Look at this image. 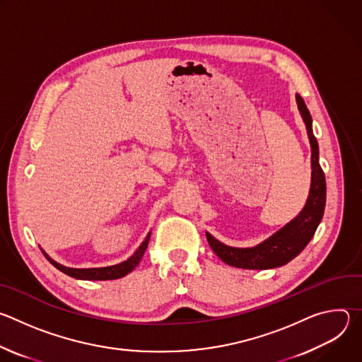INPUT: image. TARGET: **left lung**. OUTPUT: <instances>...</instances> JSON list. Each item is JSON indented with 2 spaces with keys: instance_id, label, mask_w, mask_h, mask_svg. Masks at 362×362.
<instances>
[{
  "instance_id": "left-lung-1",
  "label": "left lung",
  "mask_w": 362,
  "mask_h": 362,
  "mask_svg": "<svg viewBox=\"0 0 362 362\" xmlns=\"http://www.w3.org/2000/svg\"><path fill=\"white\" fill-rule=\"evenodd\" d=\"M296 105L306 127L309 144H311L313 172L306 203L291 222L252 247H233L225 245L209 232H206V239L214 252L230 267L242 269H272L282 267L303 250L321 223L327 200L325 175L320 166V148L313 132V117L299 94H296Z\"/></svg>"
}]
</instances>
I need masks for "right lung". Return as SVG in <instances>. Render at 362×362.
<instances>
[{
	"label": "right lung",
	"instance_id": "1",
	"mask_svg": "<svg viewBox=\"0 0 362 362\" xmlns=\"http://www.w3.org/2000/svg\"><path fill=\"white\" fill-rule=\"evenodd\" d=\"M150 232L147 233V236L144 238V240L141 242V245L136 249V252L129 257V259L117 264V265H112V267H103V268H69L64 267L59 262H56L53 257H49L41 247V252L44 253V256L47 257V261L56 267L59 271L64 272L66 275L76 278V279H83V281H109V279H119L126 276L127 274H130L140 262V259L144 255V250L147 249L148 240H150Z\"/></svg>",
	"mask_w": 362,
	"mask_h": 362
}]
</instances>
